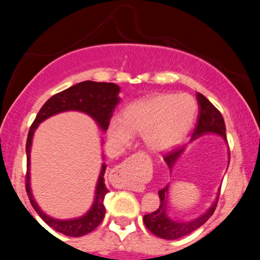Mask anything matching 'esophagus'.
Masks as SVG:
<instances>
[{
	"label": "esophagus",
	"mask_w": 260,
	"mask_h": 260,
	"mask_svg": "<svg viewBox=\"0 0 260 260\" xmlns=\"http://www.w3.org/2000/svg\"><path fill=\"white\" fill-rule=\"evenodd\" d=\"M131 162H132V160H131V159L124 160L123 162L120 164V165L117 166V168H115V169L112 170L111 174H115L116 176H118V175H123V174H124V171H126V170L128 169V166H131ZM122 184H124V186H126V187H131V188H134V187H136V182H134L131 177L126 178V180L123 181V183H122Z\"/></svg>",
	"instance_id": "34e87169"
}]
</instances>
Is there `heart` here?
Segmentation results:
<instances>
[{"instance_id": "b5f03b06", "label": "heart", "mask_w": 260, "mask_h": 260, "mask_svg": "<svg viewBox=\"0 0 260 260\" xmlns=\"http://www.w3.org/2000/svg\"><path fill=\"white\" fill-rule=\"evenodd\" d=\"M197 115V103L188 94H159L129 104L121 118H112L107 137L117 147L143 134L150 150L166 151L186 137Z\"/></svg>"}]
</instances>
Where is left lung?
Returning a JSON list of instances; mask_svg holds the SVG:
<instances>
[{
	"instance_id": "8db88e82",
	"label": "left lung",
	"mask_w": 260,
	"mask_h": 260,
	"mask_svg": "<svg viewBox=\"0 0 260 260\" xmlns=\"http://www.w3.org/2000/svg\"><path fill=\"white\" fill-rule=\"evenodd\" d=\"M197 101L199 104V113H198V120H197V124L194 131L192 133V139L194 140L199 137L204 136V134L214 133L217 136L222 137L225 142L226 139V126L223 122L222 115L220 113L219 110L216 109L213 104L209 101L204 95L198 92L197 94ZM184 147L176 148L174 150L169 151L164 155V161L170 169L174 168L175 162L177 161L180 155L183 153ZM230 157V151H229ZM230 160V159H229ZM230 162V161H229ZM168 194H169V184H166L162 189L159 190V198H160V205L156 210L153 213L147 214L143 217L145 226L151 234L157 236V237L164 238V240H177V238L184 237L194 230L201 228L208 221L209 217L214 214L215 208L217 205V199L220 196V189L217 193V197L215 202L211 204V207L205 211L203 215H201L198 219L192 220V221H176V220L171 219L168 215Z\"/></svg>"
}]
</instances>
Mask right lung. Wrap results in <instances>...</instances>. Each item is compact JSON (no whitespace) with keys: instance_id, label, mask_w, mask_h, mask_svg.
<instances>
[{"instance_id":"add662e5","label":"right lung","mask_w":260,"mask_h":260,"mask_svg":"<svg viewBox=\"0 0 260 260\" xmlns=\"http://www.w3.org/2000/svg\"><path fill=\"white\" fill-rule=\"evenodd\" d=\"M118 92H120V86L116 85L115 83H99L91 82V80H85V82L78 83V84L71 86V88L66 89V90L55 94L53 96L50 98L40 109L37 118L32 122L30 129H29L25 145L26 168H28V171H26L25 175V189L26 193H28L29 201H30L35 211L39 214V216L50 228H52L57 232H61V234L66 236H71V237L84 236L89 234V232L94 231L100 225V222L103 221L104 216H105L104 199H105L106 193H109V189L105 186V180H104L106 165L103 164V166H101V172L96 183V189H95L94 203H92L91 208L89 209L88 213L84 214L83 216L77 217V219H53V217L46 215L41 210L31 193L30 172H29V170H30V149L32 136H34L35 129H37L41 122L46 120V118L51 117L53 115H57V113L64 111H80L86 113L105 132L107 128H109L113 110H115L116 105L120 103Z\"/></svg>"}]
</instances>
